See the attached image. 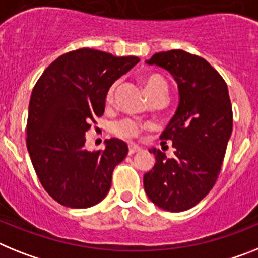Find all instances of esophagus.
Segmentation results:
<instances>
[{
	"mask_svg": "<svg viewBox=\"0 0 258 258\" xmlns=\"http://www.w3.org/2000/svg\"><path fill=\"white\" fill-rule=\"evenodd\" d=\"M140 151H142V149H141L140 146H137V145H129V155L140 153Z\"/></svg>",
	"mask_w": 258,
	"mask_h": 258,
	"instance_id": "esophagus-1",
	"label": "esophagus"
}]
</instances>
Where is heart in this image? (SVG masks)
Here are the masks:
<instances>
[{"instance_id": "obj_1", "label": "heart", "mask_w": 258, "mask_h": 258, "mask_svg": "<svg viewBox=\"0 0 258 258\" xmlns=\"http://www.w3.org/2000/svg\"><path fill=\"white\" fill-rule=\"evenodd\" d=\"M144 89L145 92H146L147 98L150 99V100L154 98H158V96L167 98V94H168V85H167L166 79L163 78V77L158 76V74H151V76L145 77ZM114 90H116V86H112L111 89H109V91H108V104H111L112 100H113ZM144 127L145 125L138 124L137 121L131 120V118H125V120L118 121L117 124L114 125L113 132L116 136H118V137L131 140V138L138 137Z\"/></svg>"}]
</instances>
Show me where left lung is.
<instances>
[{
    "instance_id": "obj_1",
    "label": "left lung",
    "mask_w": 258,
    "mask_h": 258,
    "mask_svg": "<svg viewBox=\"0 0 258 258\" xmlns=\"http://www.w3.org/2000/svg\"><path fill=\"white\" fill-rule=\"evenodd\" d=\"M146 63L173 77L179 105L160 136L172 142L175 155L167 158L155 147L149 150L155 164L144 175L145 192L163 210L185 211L206 197L221 172L232 133L227 85L208 61L185 50L159 52Z\"/></svg>"
}]
</instances>
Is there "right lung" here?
I'll return each instance as SVG.
<instances>
[{
	"label": "right lung",
	"instance_id": "right-lung-1",
	"mask_svg": "<svg viewBox=\"0 0 258 258\" xmlns=\"http://www.w3.org/2000/svg\"><path fill=\"white\" fill-rule=\"evenodd\" d=\"M138 61L82 48L54 60L35 85L27 150L41 185L58 204L91 208L109 192L112 172L126 156L127 145L111 138L103 151H89L86 132L104 113L111 86Z\"/></svg>",
	"mask_w": 258,
	"mask_h": 258
}]
</instances>
